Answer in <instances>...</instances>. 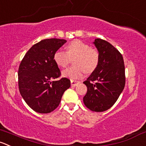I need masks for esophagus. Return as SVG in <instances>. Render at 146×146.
Wrapping results in <instances>:
<instances>
[{"mask_svg":"<svg viewBox=\"0 0 146 146\" xmlns=\"http://www.w3.org/2000/svg\"><path fill=\"white\" fill-rule=\"evenodd\" d=\"M70 83H71L72 86H76L79 83V81H77V80H70Z\"/></svg>","mask_w":146,"mask_h":146,"instance_id":"1","label":"esophagus"}]
</instances>
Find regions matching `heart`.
Returning a JSON list of instances; mask_svg holds the SVG:
<instances>
[{"label":"heart","mask_w":146,"mask_h":146,"mask_svg":"<svg viewBox=\"0 0 146 146\" xmlns=\"http://www.w3.org/2000/svg\"><path fill=\"white\" fill-rule=\"evenodd\" d=\"M67 51L58 50L54 53L53 59L60 68H66L70 63V58L76 56L73 63L76 66L63 71L64 77L70 79H79L85 72L90 73L94 71L99 63V53L96 49L81 40H75L67 45Z\"/></svg>","instance_id":"b5f03b06"}]
</instances>
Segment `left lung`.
Wrapping results in <instances>:
<instances>
[{"label": "left lung", "mask_w": 146, "mask_h": 146, "mask_svg": "<svg viewBox=\"0 0 146 146\" xmlns=\"http://www.w3.org/2000/svg\"><path fill=\"white\" fill-rule=\"evenodd\" d=\"M93 44L99 53L96 70L83 82L87 93L85 106L95 112H103L112 107L125 84V66L121 53L106 40L96 38Z\"/></svg>", "instance_id": "1"}]
</instances>
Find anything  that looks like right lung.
I'll use <instances>...</instances> for the list:
<instances>
[{
  "label": "right lung",
  "mask_w": 146,
  "mask_h": 146,
  "mask_svg": "<svg viewBox=\"0 0 146 146\" xmlns=\"http://www.w3.org/2000/svg\"><path fill=\"white\" fill-rule=\"evenodd\" d=\"M66 43L64 39L40 40L25 53L18 68V88L21 96L31 108L39 113H48L59 106L70 80L60 76L54 61V53Z\"/></svg>",
  "instance_id": "obj_1"
}]
</instances>
